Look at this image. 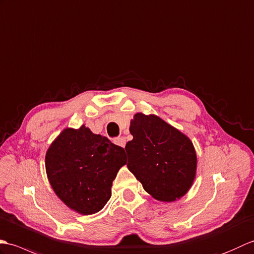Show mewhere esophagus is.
I'll use <instances>...</instances> for the list:
<instances>
[{"label":"esophagus","mask_w":254,"mask_h":254,"mask_svg":"<svg viewBox=\"0 0 254 254\" xmlns=\"http://www.w3.org/2000/svg\"><path fill=\"white\" fill-rule=\"evenodd\" d=\"M114 143H115V144H117V145L122 146V148H125V145H126V139L124 138V137L116 138V139L114 140Z\"/></svg>","instance_id":"34e87169"}]
</instances>
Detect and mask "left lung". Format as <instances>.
Masks as SVG:
<instances>
[{
  "mask_svg": "<svg viewBox=\"0 0 254 254\" xmlns=\"http://www.w3.org/2000/svg\"><path fill=\"white\" fill-rule=\"evenodd\" d=\"M126 143L127 167L154 199L171 202L187 193L195 177L196 154L190 139L155 115L137 113Z\"/></svg>",
  "mask_w": 254,
  "mask_h": 254,
  "instance_id": "left-lung-1",
  "label": "left lung"
}]
</instances>
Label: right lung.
Here are the masks:
<instances>
[{
	"label": "right lung",
	"mask_w": 254,
	"mask_h": 254,
	"mask_svg": "<svg viewBox=\"0 0 254 254\" xmlns=\"http://www.w3.org/2000/svg\"><path fill=\"white\" fill-rule=\"evenodd\" d=\"M125 164L124 148L84 125L64 129L46 154L47 175L54 192L83 215L97 213L108 203L113 180Z\"/></svg>",
	"instance_id": "add662e5"
}]
</instances>
